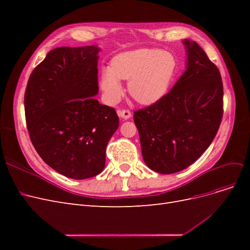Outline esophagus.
Returning <instances> with one entry per match:
<instances>
[{
    "label": "esophagus",
    "mask_w": 250,
    "mask_h": 250,
    "mask_svg": "<svg viewBox=\"0 0 250 250\" xmlns=\"http://www.w3.org/2000/svg\"><path fill=\"white\" fill-rule=\"evenodd\" d=\"M118 116L120 118H122L123 120H128L131 117V112L128 109H122V110H118Z\"/></svg>",
    "instance_id": "1"
}]
</instances>
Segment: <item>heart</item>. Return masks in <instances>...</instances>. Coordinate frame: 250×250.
<instances>
[{
	"label": "heart",
	"mask_w": 250,
	"mask_h": 250,
	"mask_svg": "<svg viewBox=\"0 0 250 250\" xmlns=\"http://www.w3.org/2000/svg\"><path fill=\"white\" fill-rule=\"evenodd\" d=\"M176 59L171 53L158 49H138L120 53L110 67L101 73V87L109 102L123 94L120 80H128V92L134 100L150 105L161 100L175 75Z\"/></svg>",
	"instance_id": "heart-1"
}]
</instances>
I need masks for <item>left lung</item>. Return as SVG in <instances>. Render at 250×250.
I'll return each mask as SVG.
<instances>
[{
  "mask_svg": "<svg viewBox=\"0 0 250 250\" xmlns=\"http://www.w3.org/2000/svg\"><path fill=\"white\" fill-rule=\"evenodd\" d=\"M187 69L161 100L134 111L144 162L172 174L196 162L215 139L223 115V84L218 67L199 44L183 42Z\"/></svg>",
  "mask_w": 250,
  "mask_h": 250,
  "instance_id": "8db88e82",
  "label": "left lung"
}]
</instances>
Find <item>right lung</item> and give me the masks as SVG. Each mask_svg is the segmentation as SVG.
<instances>
[{
	"mask_svg": "<svg viewBox=\"0 0 250 250\" xmlns=\"http://www.w3.org/2000/svg\"><path fill=\"white\" fill-rule=\"evenodd\" d=\"M100 48L50 51L30 75L25 115L30 139L42 161L74 179L101 173L106 146L119 127L112 107L95 96Z\"/></svg>",
	"mask_w": 250,
	"mask_h": 250,
	"instance_id": "obj_1",
	"label": "right lung"
}]
</instances>
